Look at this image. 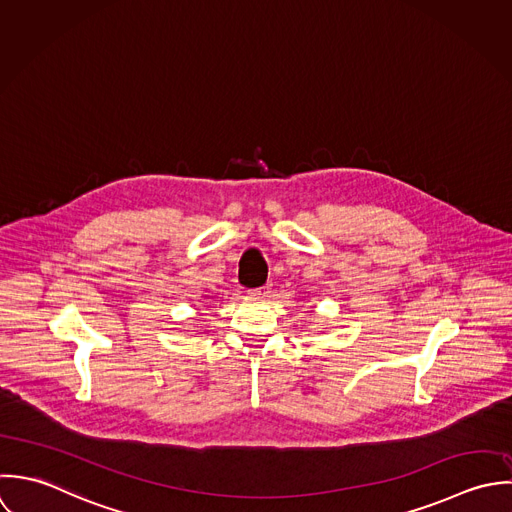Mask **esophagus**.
<instances>
[{
  "instance_id": "obj_1",
  "label": "esophagus",
  "mask_w": 512,
  "mask_h": 512,
  "mask_svg": "<svg viewBox=\"0 0 512 512\" xmlns=\"http://www.w3.org/2000/svg\"><path fill=\"white\" fill-rule=\"evenodd\" d=\"M272 292V288L266 284V286H260V288H254V290H250L248 294L250 296H254V298H268V294Z\"/></svg>"
}]
</instances>
